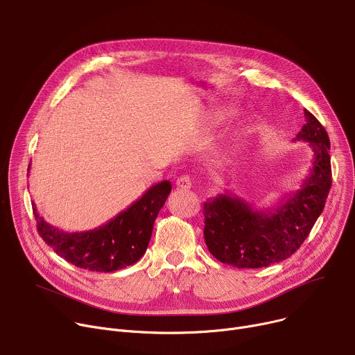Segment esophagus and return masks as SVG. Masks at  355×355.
<instances>
[{"instance_id": "1", "label": "esophagus", "mask_w": 355, "mask_h": 355, "mask_svg": "<svg viewBox=\"0 0 355 355\" xmlns=\"http://www.w3.org/2000/svg\"><path fill=\"white\" fill-rule=\"evenodd\" d=\"M175 185L177 188H181V189H189L192 187V180L189 175H181L177 178Z\"/></svg>"}]
</instances>
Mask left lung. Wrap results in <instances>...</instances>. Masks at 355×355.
<instances>
[{
  "instance_id": "8db88e82",
  "label": "left lung",
  "mask_w": 355,
  "mask_h": 355,
  "mask_svg": "<svg viewBox=\"0 0 355 355\" xmlns=\"http://www.w3.org/2000/svg\"><path fill=\"white\" fill-rule=\"evenodd\" d=\"M304 117L306 124L295 141L310 143L313 159L300 189L263 211L253 209L230 191L204 204L205 245L219 262L239 269L282 262L300 248L323 212L331 187L330 139L309 110Z\"/></svg>"
}]
</instances>
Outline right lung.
Wrapping results in <instances>:
<instances>
[{"mask_svg": "<svg viewBox=\"0 0 355 355\" xmlns=\"http://www.w3.org/2000/svg\"><path fill=\"white\" fill-rule=\"evenodd\" d=\"M171 192L161 181L107 223L85 232H65L48 223L32 204L41 238L69 263L92 272H114L136 263L146 253L154 220Z\"/></svg>", "mask_w": 355, "mask_h": 355, "instance_id": "right-lung-1", "label": "right lung"}]
</instances>
